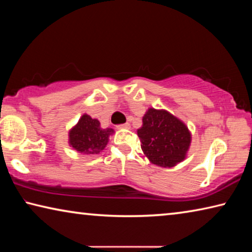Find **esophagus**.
I'll list each match as a JSON object with an SVG mask.
<instances>
[{
    "instance_id": "1",
    "label": "esophagus",
    "mask_w": 252,
    "mask_h": 252,
    "mask_svg": "<svg viewBox=\"0 0 252 252\" xmlns=\"http://www.w3.org/2000/svg\"><path fill=\"white\" fill-rule=\"evenodd\" d=\"M130 127H131L130 123H125V125L118 126V129H119V130H122V129H130Z\"/></svg>"
}]
</instances>
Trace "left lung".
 <instances>
[{
	"label": "left lung",
	"mask_w": 252,
	"mask_h": 252,
	"mask_svg": "<svg viewBox=\"0 0 252 252\" xmlns=\"http://www.w3.org/2000/svg\"><path fill=\"white\" fill-rule=\"evenodd\" d=\"M144 157L152 164L172 168L186 159L192 134L186 123L164 109L149 108L138 129Z\"/></svg>",
	"instance_id": "left-lung-1"
}]
</instances>
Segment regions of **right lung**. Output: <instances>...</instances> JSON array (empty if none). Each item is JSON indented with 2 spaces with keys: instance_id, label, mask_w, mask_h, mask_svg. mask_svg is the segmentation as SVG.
Segmentation results:
<instances>
[{
  "instance_id": "obj_1",
  "label": "right lung",
  "mask_w": 252,
  "mask_h": 252,
  "mask_svg": "<svg viewBox=\"0 0 252 252\" xmlns=\"http://www.w3.org/2000/svg\"><path fill=\"white\" fill-rule=\"evenodd\" d=\"M114 134L111 127H102L97 119L89 114L81 116L76 125L69 130V146L76 152L85 156L99 155L105 149L110 136Z\"/></svg>"
}]
</instances>
